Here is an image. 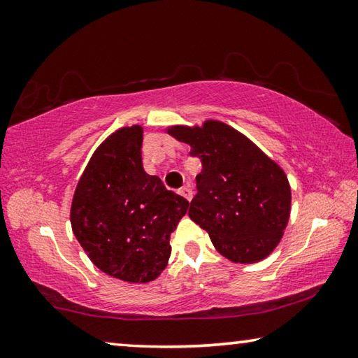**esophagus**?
Returning <instances> with one entry per match:
<instances>
[{
  "instance_id": "1",
  "label": "esophagus",
  "mask_w": 358,
  "mask_h": 358,
  "mask_svg": "<svg viewBox=\"0 0 358 358\" xmlns=\"http://www.w3.org/2000/svg\"><path fill=\"white\" fill-rule=\"evenodd\" d=\"M178 192L181 194V196H183V197L186 199V201H191V199H192V189H191L189 186H183V187H180Z\"/></svg>"
}]
</instances>
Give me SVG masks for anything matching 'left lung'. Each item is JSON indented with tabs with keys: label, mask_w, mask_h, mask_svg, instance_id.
Here are the masks:
<instances>
[{
	"label": "left lung",
	"mask_w": 358,
	"mask_h": 358,
	"mask_svg": "<svg viewBox=\"0 0 358 358\" xmlns=\"http://www.w3.org/2000/svg\"><path fill=\"white\" fill-rule=\"evenodd\" d=\"M202 162L189 217L207 230L224 257L252 264L275 250L290 215V186L282 169L250 138L226 123L172 126Z\"/></svg>",
	"instance_id": "left-lung-1"
}]
</instances>
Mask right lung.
<instances>
[{
    "label": "right lung",
    "instance_id": "add662e5",
    "mask_svg": "<svg viewBox=\"0 0 358 358\" xmlns=\"http://www.w3.org/2000/svg\"><path fill=\"white\" fill-rule=\"evenodd\" d=\"M142 126L115 131L78 180L71 226L92 262L126 282L156 280L171 257V234L189 202L142 164Z\"/></svg>",
    "mask_w": 358,
    "mask_h": 358
}]
</instances>
